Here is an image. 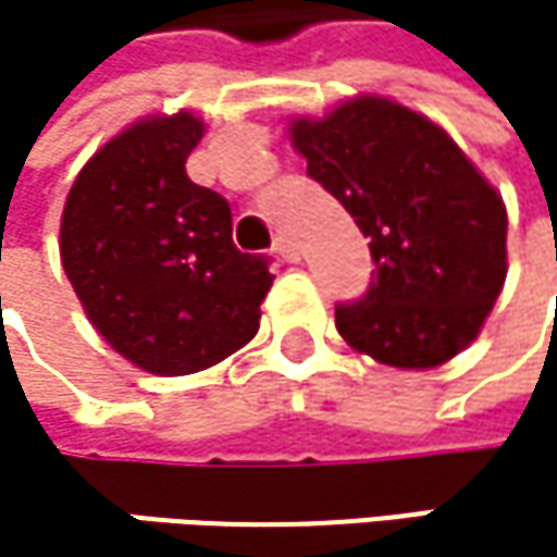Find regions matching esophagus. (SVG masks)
Returning a JSON list of instances; mask_svg holds the SVG:
<instances>
[{
    "mask_svg": "<svg viewBox=\"0 0 557 557\" xmlns=\"http://www.w3.org/2000/svg\"><path fill=\"white\" fill-rule=\"evenodd\" d=\"M274 255H280L283 261H299V248H296V242L289 235H280L274 242Z\"/></svg>",
    "mask_w": 557,
    "mask_h": 557,
    "instance_id": "obj_1",
    "label": "esophagus"
}]
</instances>
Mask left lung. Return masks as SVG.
I'll use <instances>...</instances> for the list:
<instances>
[{
    "instance_id": "left-lung-1",
    "label": "left lung",
    "mask_w": 557,
    "mask_h": 557,
    "mask_svg": "<svg viewBox=\"0 0 557 557\" xmlns=\"http://www.w3.org/2000/svg\"><path fill=\"white\" fill-rule=\"evenodd\" d=\"M293 145L371 238L374 274L335 306L342 338L389 368H435L468 348L506 280L500 193L425 115L361 96L296 119Z\"/></svg>"
}]
</instances>
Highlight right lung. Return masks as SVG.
I'll use <instances>...</instances> for the list:
<instances>
[{
    "mask_svg": "<svg viewBox=\"0 0 557 557\" xmlns=\"http://www.w3.org/2000/svg\"><path fill=\"white\" fill-rule=\"evenodd\" d=\"M199 138L189 112L115 135L79 170L60 222V261L89 322L161 377L248 345L274 283L264 255L235 248L225 196L186 176Z\"/></svg>",
    "mask_w": 557,
    "mask_h": 557,
    "instance_id": "1",
    "label": "right lung"
}]
</instances>
